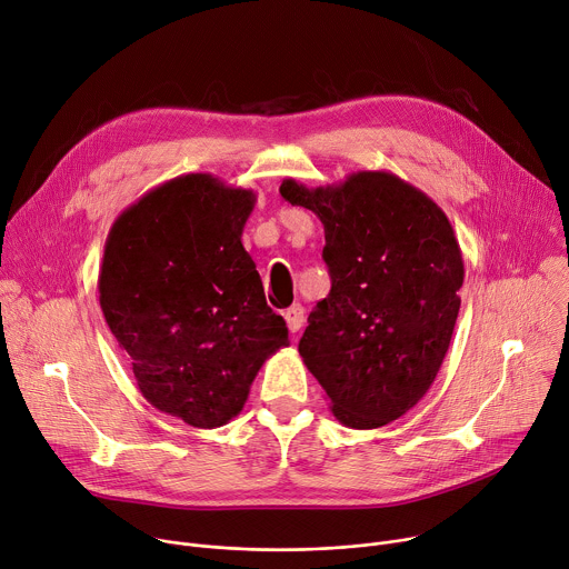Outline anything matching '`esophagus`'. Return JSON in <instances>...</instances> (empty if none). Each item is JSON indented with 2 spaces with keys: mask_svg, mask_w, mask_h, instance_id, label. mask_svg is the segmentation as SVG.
Returning a JSON list of instances; mask_svg holds the SVG:
<instances>
[{
  "mask_svg": "<svg viewBox=\"0 0 569 569\" xmlns=\"http://www.w3.org/2000/svg\"><path fill=\"white\" fill-rule=\"evenodd\" d=\"M303 316H306V311H303L301 303H292V306L288 308V311L283 313L290 333H297V331L303 327Z\"/></svg>",
  "mask_w": 569,
  "mask_h": 569,
  "instance_id": "obj_1",
  "label": "esophagus"
}]
</instances>
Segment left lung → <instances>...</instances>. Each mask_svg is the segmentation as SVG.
<instances>
[{
  "label": "left lung",
  "instance_id": "8db88e82",
  "mask_svg": "<svg viewBox=\"0 0 569 569\" xmlns=\"http://www.w3.org/2000/svg\"><path fill=\"white\" fill-rule=\"evenodd\" d=\"M281 197L325 224L331 292L308 316L303 366L336 420L379 429L416 406L440 372L456 327L465 268L453 229L420 188L386 170Z\"/></svg>",
  "mask_w": 569,
  "mask_h": 569
}]
</instances>
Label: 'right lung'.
Masks as SVG:
<instances>
[{
	"instance_id": "add662e5",
	"label": "right lung",
	"mask_w": 569,
	"mask_h": 569,
	"mask_svg": "<svg viewBox=\"0 0 569 569\" xmlns=\"http://www.w3.org/2000/svg\"><path fill=\"white\" fill-rule=\"evenodd\" d=\"M253 203V190L181 174L124 209L104 244L99 306L138 390L197 429L233 420L258 370L290 345L240 240Z\"/></svg>"
}]
</instances>
